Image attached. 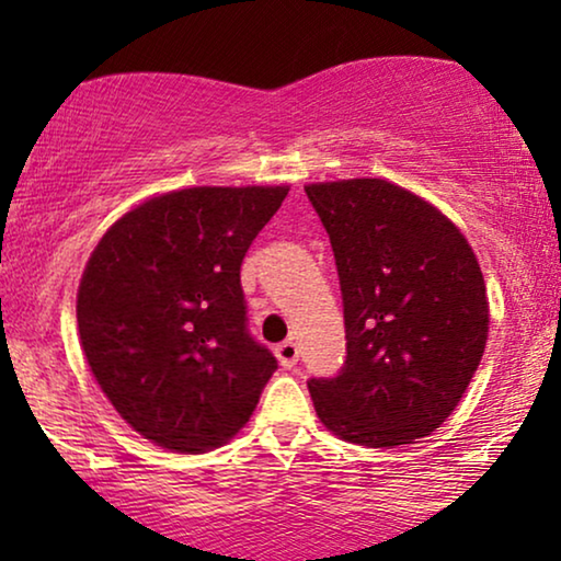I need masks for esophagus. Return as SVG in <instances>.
<instances>
[{
    "label": "esophagus",
    "mask_w": 561,
    "mask_h": 561,
    "mask_svg": "<svg viewBox=\"0 0 561 561\" xmlns=\"http://www.w3.org/2000/svg\"><path fill=\"white\" fill-rule=\"evenodd\" d=\"M275 357H278V363L286 367V370H290V367H296L298 363V344L296 342H283L275 347Z\"/></svg>",
    "instance_id": "esophagus-1"
}]
</instances>
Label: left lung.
I'll list each match as a JSON object with an SVG mask.
<instances>
[{
	"mask_svg": "<svg viewBox=\"0 0 561 561\" xmlns=\"http://www.w3.org/2000/svg\"><path fill=\"white\" fill-rule=\"evenodd\" d=\"M332 242L347 359L309 393L329 432L363 447L428 436L457 409L488 342V294L465 234L382 179L309 183Z\"/></svg>",
	"mask_w": 561,
	"mask_h": 561,
	"instance_id": "left-lung-1",
	"label": "left lung"
}]
</instances>
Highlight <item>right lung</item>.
<instances>
[{
	"label": "right lung",
	"instance_id": "right-lung-1",
	"mask_svg": "<svg viewBox=\"0 0 561 561\" xmlns=\"http://www.w3.org/2000/svg\"><path fill=\"white\" fill-rule=\"evenodd\" d=\"M288 186H196L114 221L83 271V355L114 409L158 447L198 455L248 424L273 352L248 329L244 252Z\"/></svg>",
	"mask_w": 561,
	"mask_h": 561
}]
</instances>
